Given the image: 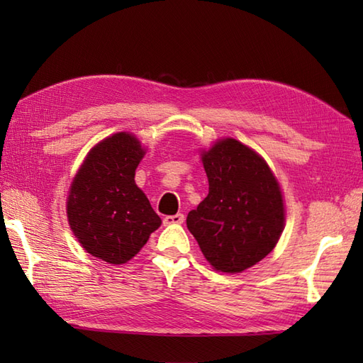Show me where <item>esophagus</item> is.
Returning a JSON list of instances; mask_svg holds the SVG:
<instances>
[{
    "mask_svg": "<svg viewBox=\"0 0 363 363\" xmlns=\"http://www.w3.org/2000/svg\"><path fill=\"white\" fill-rule=\"evenodd\" d=\"M184 220H186V218H184L182 213L168 215V217L164 218V225H182Z\"/></svg>",
    "mask_w": 363,
    "mask_h": 363,
    "instance_id": "obj_1",
    "label": "esophagus"
}]
</instances>
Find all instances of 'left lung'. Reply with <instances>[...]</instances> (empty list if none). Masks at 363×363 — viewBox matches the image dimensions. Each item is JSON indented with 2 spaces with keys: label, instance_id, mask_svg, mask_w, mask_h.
Returning <instances> with one entry per match:
<instances>
[{
  "label": "left lung",
  "instance_id": "1",
  "mask_svg": "<svg viewBox=\"0 0 363 363\" xmlns=\"http://www.w3.org/2000/svg\"><path fill=\"white\" fill-rule=\"evenodd\" d=\"M209 194L187 215V228L211 267L242 273L274 250L285 226L279 181L248 145L221 137L201 150Z\"/></svg>",
  "mask_w": 363,
  "mask_h": 363
}]
</instances>
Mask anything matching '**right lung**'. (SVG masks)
<instances>
[{"instance_id":"obj_1","label":"right lung","mask_w":363,"mask_h":363,"mask_svg":"<svg viewBox=\"0 0 363 363\" xmlns=\"http://www.w3.org/2000/svg\"><path fill=\"white\" fill-rule=\"evenodd\" d=\"M145 154L135 134L115 133L87 152L70 184L72 233L90 256L107 264H126L162 225L134 179Z\"/></svg>"}]
</instances>
